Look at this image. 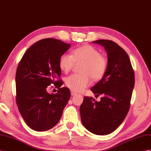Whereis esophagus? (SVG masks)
I'll use <instances>...</instances> for the list:
<instances>
[{
	"instance_id": "esophagus-1",
	"label": "esophagus",
	"mask_w": 151,
	"mask_h": 151,
	"mask_svg": "<svg viewBox=\"0 0 151 151\" xmlns=\"http://www.w3.org/2000/svg\"><path fill=\"white\" fill-rule=\"evenodd\" d=\"M71 95L72 96H75V95H76L77 93L76 92H75V91H71Z\"/></svg>"
}]
</instances>
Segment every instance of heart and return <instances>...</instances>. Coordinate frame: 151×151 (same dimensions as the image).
<instances>
[{"label": "heart", "mask_w": 151, "mask_h": 151, "mask_svg": "<svg viewBox=\"0 0 151 151\" xmlns=\"http://www.w3.org/2000/svg\"><path fill=\"white\" fill-rule=\"evenodd\" d=\"M83 63L80 69L82 72L68 76L66 86L75 92H82L94 80L103 78L108 69V60L97 49L91 45H83L73 50V55L64 53L59 59V66L65 73L70 71L75 63Z\"/></svg>", "instance_id": "1"}]
</instances>
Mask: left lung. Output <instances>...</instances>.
<instances>
[{
	"label": "left lung",
	"instance_id": "1",
	"mask_svg": "<svg viewBox=\"0 0 151 151\" xmlns=\"http://www.w3.org/2000/svg\"><path fill=\"white\" fill-rule=\"evenodd\" d=\"M103 46L108 55V69L103 78L91 90L102 95L97 101L85 96L80 108L83 125L90 132L105 135L114 131L126 118L134 85V73L129 56L116 42L108 40L93 41Z\"/></svg>",
	"mask_w": 151,
	"mask_h": 151
}]
</instances>
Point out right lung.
Segmentation results:
<instances>
[{
  "instance_id": "obj_1",
  "label": "right lung",
  "mask_w": 151,
  "mask_h": 151,
  "mask_svg": "<svg viewBox=\"0 0 151 151\" xmlns=\"http://www.w3.org/2000/svg\"><path fill=\"white\" fill-rule=\"evenodd\" d=\"M70 45L53 38L41 40L23 55L16 73V102L23 119L30 128L44 131L60 121L71 92L62 87L60 56ZM53 84L56 94H48L46 88Z\"/></svg>"
}]
</instances>
